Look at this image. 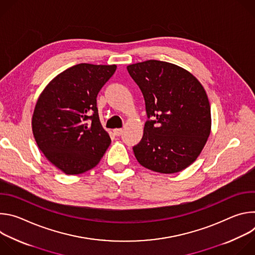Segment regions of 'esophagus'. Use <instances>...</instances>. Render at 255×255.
<instances>
[{"label":"esophagus","mask_w":255,"mask_h":255,"mask_svg":"<svg viewBox=\"0 0 255 255\" xmlns=\"http://www.w3.org/2000/svg\"><path fill=\"white\" fill-rule=\"evenodd\" d=\"M113 132H114V134L116 135V136H120L122 133H123V129H114L113 130Z\"/></svg>","instance_id":"34e87169"}]
</instances>
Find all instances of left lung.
<instances>
[{
    "instance_id": "obj_1",
    "label": "left lung",
    "mask_w": 255,
    "mask_h": 255,
    "mask_svg": "<svg viewBox=\"0 0 255 255\" xmlns=\"http://www.w3.org/2000/svg\"><path fill=\"white\" fill-rule=\"evenodd\" d=\"M127 69L143 94L149 119L133 147L136 159L160 173L184 170L198 158L211 132L205 89L190 71L166 61L146 60Z\"/></svg>"
}]
</instances>
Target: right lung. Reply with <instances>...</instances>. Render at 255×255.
I'll use <instances>...</instances> for the list:
<instances>
[{"label":"right lung","instance_id":"obj_1","mask_svg":"<svg viewBox=\"0 0 255 255\" xmlns=\"http://www.w3.org/2000/svg\"><path fill=\"white\" fill-rule=\"evenodd\" d=\"M117 66L80 63L57 75L40 94L32 131L44 156L65 174L95 167L111 143L103 128L97 96Z\"/></svg>","mask_w":255,"mask_h":255}]
</instances>
